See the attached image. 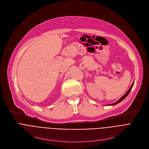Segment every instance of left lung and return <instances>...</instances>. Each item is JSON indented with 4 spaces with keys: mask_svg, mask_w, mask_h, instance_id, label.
I'll return each instance as SVG.
<instances>
[{
    "mask_svg": "<svg viewBox=\"0 0 149 149\" xmlns=\"http://www.w3.org/2000/svg\"><path fill=\"white\" fill-rule=\"evenodd\" d=\"M134 81H133V84H132V86L130 87V88H129V90L127 91V92H126V93L121 97V98H120L117 101H116V102H114V103H113V104H110V105H116L117 104H118V103H119V102H120L121 101H123L127 95H129V94L130 93V92L131 91V90H132V88H133V85H134Z\"/></svg>",
    "mask_w": 149,
    "mask_h": 149,
    "instance_id": "obj_1",
    "label": "left lung"
}]
</instances>
